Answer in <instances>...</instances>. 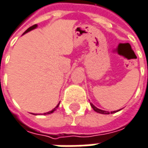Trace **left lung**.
<instances>
[{"mask_svg": "<svg viewBox=\"0 0 148 148\" xmlns=\"http://www.w3.org/2000/svg\"><path fill=\"white\" fill-rule=\"evenodd\" d=\"M90 106H91V107L94 109V110L95 111H96L97 113H100V114H110V112L109 111H106V110H100V109H99V108H97L95 106H94L92 103H90ZM121 110V109H120ZM120 110H114V111H111L110 112V114H114L115 113V112H117V111H119Z\"/></svg>", "mask_w": 148, "mask_h": 148, "instance_id": "1", "label": "left lung"}]
</instances>
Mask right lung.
Listing matches in <instances>:
<instances>
[{
  "label": "right lung",
  "instance_id": "obj_1",
  "mask_svg": "<svg viewBox=\"0 0 148 148\" xmlns=\"http://www.w3.org/2000/svg\"><path fill=\"white\" fill-rule=\"evenodd\" d=\"M38 27V25H33V26H31V27H29L28 29H26V30L25 31V33H24L23 34H26V33H28V32H29V31L33 30V29H36V28ZM59 103L56 106V107L55 108H53L52 110H50V111H48V112H46V113H44V114H52L54 110H56V109L58 107V106H59Z\"/></svg>",
  "mask_w": 148,
  "mask_h": 148
}]
</instances>
